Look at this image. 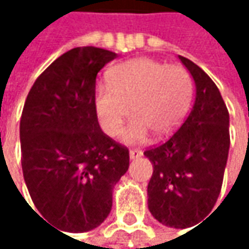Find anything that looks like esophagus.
<instances>
[{"instance_id": "1", "label": "esophagus", "mask_w": 249, "mask_h": 249, "mask_svg": "<svg viewBox=\"0 0 249 249\" xmlns=\"http://www.w3.org/2000/svg\"><path fill=\"white\" fill-rule=\"evenodd\" d=\"M142 156V151L138 150V148H131L129 150V157L131 159H137V157H141Z\"/></svg>"}]
</instances>
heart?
Segmentation results:
<instances>
[{
  "mask_svg": "<svg viewBox=\"0 0 249 249\" xmlns=\"http://www.w3.org/2000/svg\"><path fill=\"white\" fill-rule=\"evenodd\" d=\"M193 90V77L184 66L147 57L132 59L109 72V83L96 85L95 112L109 137L121 132L131 112L134 118L124 140L141 142L150 131L157 137L176 131L190 108Z\"/></svg>",
  "mask_w": 249,
  "mask_h": 249,
  "instance_id": "b5f03b06",
  "label": "heart"
}]
</instances>
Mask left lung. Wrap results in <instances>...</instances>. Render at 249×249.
<instances>
[{"label": "left lung", "instance_id": "left-lung-1", "mask_svg": "<svg viewBox=\"0 0 249 249\" xmlns=\"http://www.w3.org/2000/svg\"><path fill=\"white\" fill-rule=\"evenodd\" d=\"M178 59L196 83L193 108L174 134L144 156L153 164L147 187L151 215L160 224L183 229L213 209L231 140L229 112L218 86L192 60Z\"/></svg>", "mask_w": 249, "mask_h": 249}]
</instances>
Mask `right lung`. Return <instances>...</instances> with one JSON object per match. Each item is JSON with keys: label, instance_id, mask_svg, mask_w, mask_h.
Wrapping results in <instances>:
<instances>
[{"label": "right lung", "instance_id": "obj_1", "mask_svg": "<svg viewBox=\"0 0 249 249\" xmlns=\"http://www.w3.org/2000/svg\"><path fill=\"white\" fill-rule=\"evenodd\" d=\"M115 57L105 49L75 47L27 95L20 121L23 176L34 206L57 231L86 232L102 224L112 187L128 170V148L101 129L95 112L96 75Z\"/></svg>", "mask_w": 249, "mask_h": 249}]
</instances>
